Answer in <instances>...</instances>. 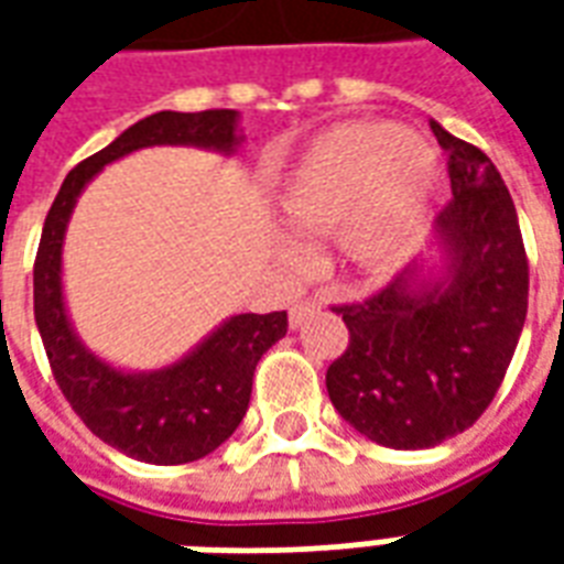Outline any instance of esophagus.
Returning a JSON list of instances; mask_svg holds the SVG:
<instances>
[{"mask_svg":"<svg viewBox=\"0 0 564 564\" xmlns=\"http://www.w3.org/2000/svg\"><path fill=\"white\" fill-rule=\"evenodd\" d=\"M319 307H323V299H317V295L295 302V305L290 307V326H302L307 317H314V314H317Z\"/></svg>","mask_w":564,"mask_h":564,"instance_id":"1","label":"esophagus"}]
</instances>
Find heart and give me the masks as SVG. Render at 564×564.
<instances>
[{"instance_id":"b5f03b06","label":"heart","mask_w":564,"mask_h":564,"mask_svg":"<svg viewBox=\"0 0 564 564\" xmlns=\"http://www.w3.org/2000/svg\"><path fill=\"white\" fill-rule=\"evenodd\" d=\"M437 160L411 129L347 123L307 150L281 193V210L299 232L344 226V247L359 262H383L435 186ZM286 257H299L283 241Z\"/></svg>"}]
</instances>
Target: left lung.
I'll use <instances>...</instances> for the list:
<instances>
[{
	"mask_svg": "<svg viewBox=\"0 0 564 564\" xmlns=\"http://www.w3.org/2000/svg\"><path fill=\"white\" fill-rule=\"evenodd\" d=\"M453 186L435 232L447 274L408 265L341 314L350 344L326 371L335 411L371 441L425 449L471 429L496 399L529 311V259L501 174L432 123Z\"/></svg>",
	"mask_w": 564,
	"mask_h": 564,
	"instance_id": "1",
	"label": "left lung"
}]
</instances>
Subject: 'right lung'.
<instances>
[{
  "mask_svg": "<svg viewBox=\"0 0 564 564\" xmlns=\"http://www.w3.org/2000/svg\"><path fill=\"white\" fill-rule=\"evenodd\" d=\"M238 115L210 108L196 115L160 111L129 127L108 148L78 162L44 220L32 269L35 326L54 380L93 435L150 465H184L208 456L245 420L253 371L271 344L286 335V311L238 314L210 332L193 354L150 375L117 371L78 341L63 305V238L80 189L108 162L150 144H196L232 153Z\"/></svg>",
  "mask_w": 564,
  "mask_h": 564,
  "instance_id": "1",
  "label": "right lung"
}]
</instances>
